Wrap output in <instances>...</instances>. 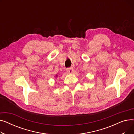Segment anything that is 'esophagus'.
I'll use <instances>...</instances> for the list:
<instances>
[{"instance_id":"1","label":"esophagus","mask_w":134,"mask_h":134,"mask_svg":"<svg viewBox=\"0 0 134 134\" xmlns=\"http://www.w3.org/2000/svg\"><path fill=\"white\" fill-rule=\"evenodd\" d=\"M67 72L69 74H72L73 72V68L72 67L67 68Z\"/></svg>"}]
</instances>
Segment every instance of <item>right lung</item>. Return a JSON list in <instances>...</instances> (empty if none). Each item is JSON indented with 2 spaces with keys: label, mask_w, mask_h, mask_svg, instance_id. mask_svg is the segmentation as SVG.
<instances>
[{
  "label": "right lung",
  "mask_w": 134,
  "mask_h": 134,
  "mask_svg": "<svg viewBox=\"0 0 134 134\" xmlns=\"http://www.w3.org/2000/svg\"><path fill=\"white\" fill-rule=\"evenodd\" d=\"M58 76V75H56V76Z\"/></svg>",
  "instance_id": "1"
}]
</instances>
